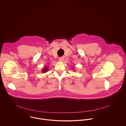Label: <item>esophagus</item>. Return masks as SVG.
Segmentation results:
<instances>
[{"instance_id":"esophagus-1","label":"esophagus","mask_w":126,"mask_h":126,"mask_svg":"<svg viewBox=\"0 0 126 126\" xmlns=\"http://www.w3.org/2000/svg\"><path fill=\"white\" fill-rule=\"evenodd\" d=\"M59 61L61 62H63L64 61V58L63 57H61L59 58Z\"/></svg>"}]
</instances>
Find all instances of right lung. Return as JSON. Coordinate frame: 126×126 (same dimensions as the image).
I'll use <instances>...</instances> for the list:
<instances>
[{
  "mask_svg": "<svg viewBox=\"0 0 126 126\" xmlns=\"http://www.w3.org/2000/svg\"><path fill=\"white\" fill-rule=\"evenodd\" d=\"M47 67H45L44 68V69H43V72H46L47 71Z\"/></svg>",
  "mask_w": 126,
  "mask_h": 126,
  "instance_id": "1",
  "label": "right lung"
}]
</instances>
